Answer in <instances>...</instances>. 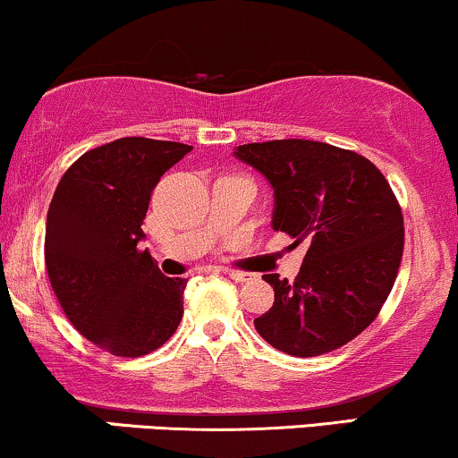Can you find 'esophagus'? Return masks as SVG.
<instances>
[{
    "mask_svg": "<svg viewBox=\"0 0 458 458\" xmlns=\"http://www.w3.org/2000/svg\"><path fill=\"white\" fill-rule=\"evenodd\" d=\"M225 276L230 277V280H234V282H250L251 280V276L250 273H243V271H225Z\"/></svg>",
    "mask_w": 458,
    "mask_h": 458,
    "instance_id": "esophagus-1",
    "label": "esophagus"
}]
</instances>
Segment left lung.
I'll use <instances>...</instances> for the list:
<instances>
[{
  "label": "left lung",
  "instance_id": "1",
  "mask_svg": "<svg viewBox=\"0 0 458 458\" xmlns=\"http://www.w3.org/2000/svg\"><path fill=\"white\" fill-rule=\"evenodd\" d=\"M234 155L271 182L273 230L308 245L295 282L262 276L276 301L256 331L286 355L340 349L377 318L396 282L404 224L390 182L366 157L323 141L273 140Z\"/></svg>",
  "mask_w": 458,
  "mask_h": 458
}]
</instances>
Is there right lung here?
<instances>
[{
  "label": "right lung",
  "mask_w": 458,
  "mask_h": 458,
  "mask_svg": "<svg viewBox=\"0 0 458 458\" xmlns=\"http://www.w3.org/2000/svg\"><path fill=\"white\" fill-rule=\"evenodd\" d=\"M191 146L120 138L83 152L57 182L47 213L51 288L83 338L118 357H141L172 338L185 280L165 277L141 250L152 189Z\"/></svg>",
  "instance_id": "add662e5"
}]
</instances>
